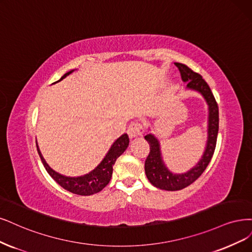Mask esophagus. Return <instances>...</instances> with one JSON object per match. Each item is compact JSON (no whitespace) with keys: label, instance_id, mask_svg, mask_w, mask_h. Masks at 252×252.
Segmentation results:
<instances>
[{"label":"esophagus","instance_id":"esophagus-1","mask_svg":"<svg viewBox=\"0 0 252 252\" xmlns=\"http://www.w3.org/2000/svg\"><path fill=\"white\" fill-rule=\"evenodd\" d=\"M127 133L130 138H134L140 136L144 133V128L143 125L138 122H133L130 124V126L127 129Z\"/></svg>","mask_w":252,"mask_h":252}]
</instances>
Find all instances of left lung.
<instances>
[{
  "instance_id": "left-lung-1",
  "label": "left lung",
  "mask_w": 252,
  "mask_h": 252,
  "mask_svg": "<svg viewBox=\"0 0 252 252\" xmlns=\"http://www.w3.org/2000/svg\"><path fill=\"white\" fill-rule=\"evenodd\" d=\"M175 65L180 72L182 81L188 83L187 88L200 93L209 105V129H207L209 135H207L206 147L201 159L194 168L184 174H173L170 172L161 159L159 142L158 138L151 133L145 136V140L150 146L149 155L147 156L145 161L146 176L154 187L166 190L182 189L192 185L196 179L200 177L214 155L219 130L218 104L216 102L209 84L205 82L201 75L195 73L186 64L175 63Z\"/></svg>"
}]
</instances>
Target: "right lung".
I'll return each instance as SVG.
<instances>
[{"label":"right lung","instance_id":"add662e5","mask_svg":"<svg viewBox=\"0 0 252 252\" xmlns=\"http://www.w3.org/2000/svg\"><path fill=\"white\" fill-rule=\"evenodd\" d=\"M73 71H70L66 74H64L62 78H60V80H63V78H65L67 75H70ZM128 145H129V137L126 133H124L123 135H121L114 144H112L111 148L107 152L106 156L98 164V167L96 169H94L92 172L89 173V174H85L79 177L63 176L62 174H59V173L55 172L54 170H52L48 166L46 160L43 159L37 145L36 147H37V152L39 154V158L41 159L43 167L46 168L50 176L53 178L60 187H63L64 189L68 190V192H71L73 194L81 195V196H90L100 192L101 189H103L108 185V182L110 181V178L112 175V166L115 164L119 156L122 153H124V151L127 149Z\"/></svg>","mask_w":252,"mask_h":252}]
</instances>
